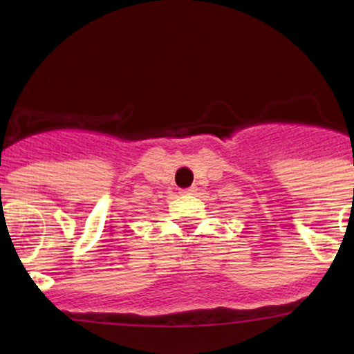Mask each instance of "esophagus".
Segmentation results:
<instances>
[{"instance_id": "34e87169", "label": "esophagus", "mask_w": 354, "mask_h": 354, "mask_svg": "<svg viewBox=\"0 0 354 354\" xmlns=\"http://www.w3.org/2000/svg\"><path fill=\"white\" fill-rule=\"evenodd\" d=\"M196 191H198V188H196V186H189V188L183 189V191H181V193H183V194H194V193H196Z\"/></svg>"}]
</instances>
